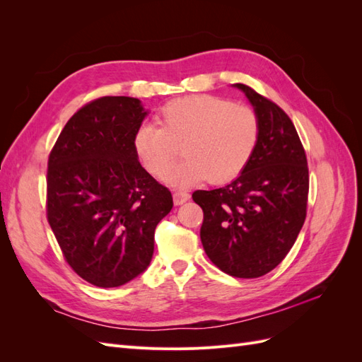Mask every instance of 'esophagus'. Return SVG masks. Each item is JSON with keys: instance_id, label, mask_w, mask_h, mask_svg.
<instances>
[{"instance_id": "34e87169", "label": "esophagus", "mask_w": 362, "mask_h": 362, "mask_svg": "<svg viewBox=\"0 0 362 362\" xmlns=\"http://www.w3.org/2000/svg\"><path fill=\"white\" fill-rule=\"evenodd\" d=\"M190 199V194L187 192H173V204L175 205H182L184 202H187Z\"/></svg>"}]
</instances>
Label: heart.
<instances>
[{
	"instance_id": "heart-1",
	"label": "heart",
	"mask_w": 362,
	"mask_h": 362,
	"mask_svg": "<svg viewBox=\"0 0 362 362\" xmlns=\"http://www.w3.org/2000/svg\"><path fill=\"white\" fill-rule=\"evenodd\" d=\"M156 127L136 131L133 148L152 177L164 180L179 156L186 160L168 177L173 185L237 178L254 157L259 141V117L254 108L211 95H189L161 107Z\"/></svg>"
}]
</instances>
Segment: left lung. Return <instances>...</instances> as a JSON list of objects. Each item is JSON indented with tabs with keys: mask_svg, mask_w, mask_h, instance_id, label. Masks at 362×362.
Returning a JSON list of instances; mask_svg holds the SVG:
<instances>
[{
	"mask_svg": "<svg viewBox=\"0 0 362 362\" xmlns=\"http://www.w3.org/2000/svg\"><path fill=\"white\" fill-rule=\"evenodd\" d=\"M234 86L259 117L257 151L231 184L196 190L192 198L204 211L208 258L228 275L250 279L275 269L293 247L306 217L310 175L288 115L249 86Z\"/></svg>",
	"mask_w": 362,
	"mask_h": 362,
	"instance_id": "1",
	"label": "left lung"
}]
</instances>
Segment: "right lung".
<instances>
[{"label":"right lung","mask_w":362,"mask_h":362,"mask_svg":"<svg viewBox=\"0 0 362 362\" xmlns=\"http://www.w3.org/2000/svg\"><path fill=\"white\" fill-rule=\"evenodd\" d=\"M146 115L137 98H98L68 120L48 158L49 226L72 270L101 288L146 270L156 228L173 206L133 148Z\"/></svg>","instance_id":"1"}]
</instances>
